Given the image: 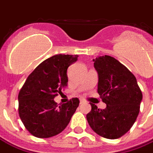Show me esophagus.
<instances>
[{
  "label": "esophagus",
  "mask_w": 153,
  "mask_h": 153,
  "mask_svg": "<svg viewBox=\"0 0 153 153\" xmlns=\"http://www.w3.org/2000/svg\"><path fill=\"white\" fill-rule=\"evenodd\" d=\"M85 102V100H84V98H80V104H82V103H84Z\"/></svg>",
  "instance_id": "obj_1"
}]
</instances>
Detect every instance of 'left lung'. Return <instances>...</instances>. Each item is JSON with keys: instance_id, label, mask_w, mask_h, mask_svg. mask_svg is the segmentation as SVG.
<instances>
[{"instance_id": "obj_1", "label": "left lung", "mask_w": 153, "mask_h": 153, "mask_svg": "<svg viewBox=\"0 0 153 153\" xmlns=\"http://www.w3.org/2000/svg\"><path fill=\"white\" fill-rule=\"evenodd\" d=\"M98 72V93L106 104L104 109L93 103L86 119L97 134L117 139L126 134L137 120L142 93L135 76L126 67L109 55L93 59Z\"/></svg>"}]
</instances>
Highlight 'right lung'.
<instances>
[{"label": "right lung", "instance_id": "right-lung-1", "mask_svg": "<svg viewBox=\"0 0 153 153\" xmlns=\"http://www.w3.org/2000/svg\"><path fill=\"white\" fill-rule=\"evenodd\" d=\"M78 57L54 55L42 62L27 77L18 95L19 115L32 135L51 137L64 130L69 124L79 100L74 98L58 106L54 98L67 86V68Z\"/></svg>", "mask_w": 153, "mask_h": 153}]
</instances>
